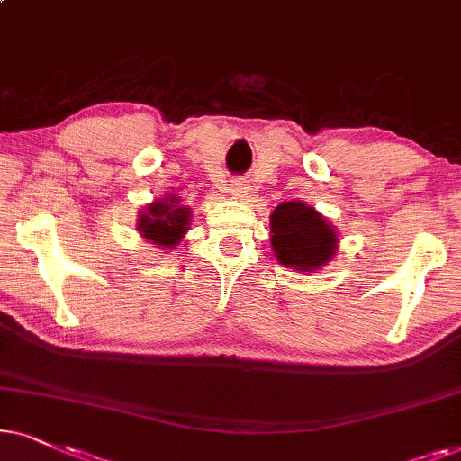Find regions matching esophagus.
I'll return each mask as SVG.
<instances>
[{
	"label": "esophagus",
	"mask_w": 461,
	"mask_h": 461,
	"mask_svg": "<svg viewBox=\"0 0 461 461\" xmlns=\"http://www.w3.org/2000/svg\"><path fill=\"white\" fill-rule=\"evenodd\" d=\"M247 192H249V187H247V183H244V181H231L230 183V194L234 195V198H244Z\"/></svg>",
	"instance_id": "obj_1"
}]
</instances>
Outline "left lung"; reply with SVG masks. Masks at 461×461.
I'll return each instance as SVG.
<instances>
[{
  "label": "left lung",
  "instance_id": "obj_1",
  "mask_svg": "<svg viewBox=\"0 0 461 461\" xmlns=\"http://www.w3.org/2000/svg\"><path fill=\"white\" fill-rule=\"evenodd\" d=\"M269 244L280 266L294 272H318L339 249L335 227L299 200L282 202L269 214Z\"/></svg>",
  "mask_w": 461,
  "mask_h": 461
}]
</instances>
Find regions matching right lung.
Segmentation results:
<instances>
[{"mask_svg":"<svg viewBox=\"0 0 461 461\" xmlns=\"http://www.w3.org/2000/svg\"><path fill=\"white\" fill-rule=\"evenodd\" d=\"M189 221H192V208L183 206L176 195H168L143 206L137 219V231L158 249L170 250L185 238Z\"/></svg>","mask_w":461,"mask_h":461,"instance_id":"right-lung-1","label":"right lung"}]
</instances>
